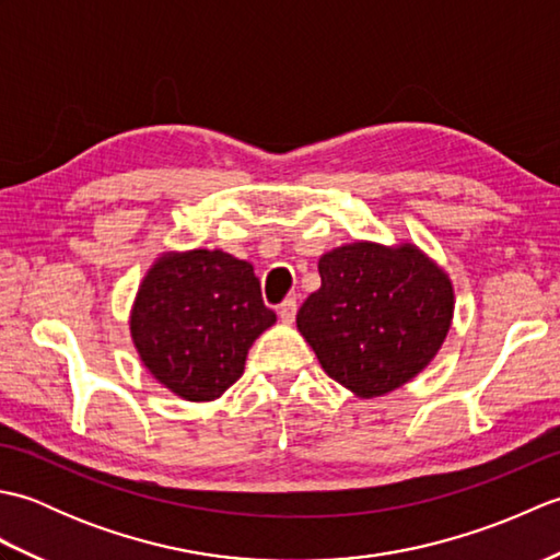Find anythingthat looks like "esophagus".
I'll list each match as a JSON object with an SVG mask.
<instances>
[{"label": "esophagus", "instance_id": "34e87169", "mask_svg": "<svg viewBox=\"0 0 560 560\" xmlns=\"http://www.w3.org/2000/svg\"><path fill=\"white\" fill-rule=\"evenodd\" d=\"M295 313H299V303H295V299H287V301H283V303L279 305V317H281V323L291 325L293 319H295Z\"/></svg>", "mask_w": 560, "mask_h": 560}]
</instances>
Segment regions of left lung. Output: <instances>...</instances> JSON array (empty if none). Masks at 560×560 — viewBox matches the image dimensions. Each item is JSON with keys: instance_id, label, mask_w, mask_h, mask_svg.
I'll return each mask as SVG.
<instances>
[{"instance_id": "1", "label": "left lung", "mask_w": 560, "mask_h": 560, "mask_svg": "<svg viewBox=\"0 0 560 560\" xmlns=\"http://www.w3.org/2000/svg\"><path fill=\"white\" fill-rule=\"evenodd\" d=\"M323 287L295 323L325 373L361 397H380L421 373L452 319V287L421 249L353 243L319 259Z\"/></svg>"}]
</instances>
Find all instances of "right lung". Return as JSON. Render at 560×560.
<instances>
[{
    "instance_id": "1",
    "label": "right lung",
    "mask_w": 560,
    "mask_h": 560,
    "mask_svg": "<svg viewBox=\"0 0 560 560\" xmlns=\"http://www.w3.org/2000/svg\"><path fill=\"white\" fill-rule=\"evenodd\" d=\"M277 323L253 265L221 249L159 259L132 311V339L151 375L189 401L221 397L247 349Z\"/></svg>"
}]
</instances>
